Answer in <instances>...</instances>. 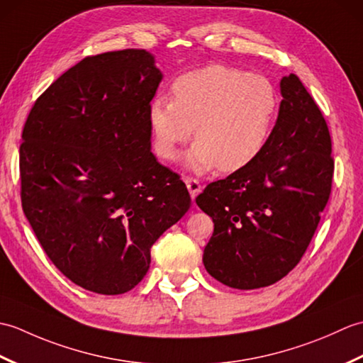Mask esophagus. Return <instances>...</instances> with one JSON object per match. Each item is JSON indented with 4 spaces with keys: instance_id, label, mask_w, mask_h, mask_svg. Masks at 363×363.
Segmentation results:
<instances>
[{
    "instance_id": "obj_1",
    "label": "esophagus",
    "mask_w": 363,
    "mask_h": 363,
    "mask_svg": "<svg viewBox=\"0 0 363 363\" xmlns=\"http://www.w3.org/2000/svg\"><path fill=\"white\" fill-rule=\"evenodd\" d=\"M186 186L189 189V194H190L191 199H195L199 195V191H201V184H199V181L194 179V177H187Z\"/></svg>"
}]
</instances>
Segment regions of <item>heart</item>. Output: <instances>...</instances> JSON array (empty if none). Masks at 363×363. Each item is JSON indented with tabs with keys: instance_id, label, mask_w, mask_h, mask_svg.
I'll return each instance as SVG.
<instances>
[{
	"instance_id": "1",
	"label": "heart",
	"mask_w": 363,
	"mask_h": 363,
	"mask_svg": "<svg viewBox=\"0 0 363 363\" xmlns=\"http://www.w3.org/2000/svg\"><path fill=\"white\" fill-rule=\"evenodd\" d=\"M172 90L174 99L156 96L148 109L159 157L173 162L194 134L186 165L196 173L217 165L238 172L265 151L279 112V94L265 76L211 64L181 74Z\"/></svg>"
}]
</instances>
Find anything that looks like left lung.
<instances>
[{
	"instance_id": "left-lung-1",
	"label": "left lung",
	"mask_w": 363,
	"mask_h": 363,
	"mask_svg": "<svg viewBox=\"0 0 363 363\" xmlns=\"http://www.w3.org/2000/svg\"><path fill=\"white\" fill-rule=\"evenodd\" d=\"M282 101L265 151L196 198L213 220L203 264L228 287H267L303 257L330 195L329 129L296 74L281 79Z\"/></svg>"
}]
</instances>
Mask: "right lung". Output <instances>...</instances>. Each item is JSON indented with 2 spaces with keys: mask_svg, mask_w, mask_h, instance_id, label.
I'll list each match as a JSON object with an SVG mask.
<instances>
[{
  "mask_svg": "<svg viewBox=\"0 0 363 363\" xmlns=\"http://www.w3.org/2000/svg\"><path fill=\"white\" fill-rule=\"evenodd\" d=\"M164 74L146 50L82 59L37 99L23 128V212L46 256L79 287L121 295L154 242L190 209L151 152L150 103Z\"/></svg>",
  "mask_w": 363,
  "mask_h": 363,
  "instance_id": "obj_1",
  "label": "right lung"
}]
</instances>
